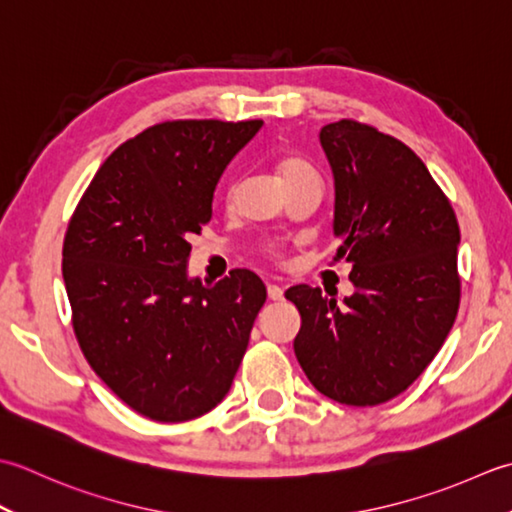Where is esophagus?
Instances as JSON below:
<instances>
[{"mask_svg": "<svg viewBox=\"0 0 512 512\" xmlns=\"http://www.w3.org/2000/svg\"><path fill=\"white\" fill-rule=\"evenodd\" d=\"M267 296H269L271 300H283V298H285V289L278 287V285H269V287H267Z\"/></svg>", "mask_w": 512, "mask_h": 512, "instance_id": "1", "label": "esophagus"}]
</instances>
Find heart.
<instances>
[{
	"label": "heart",
	"mask_w": 512,
	"mask_h": 512,
	"mask_svg": "<svg viewBox=\"0 0 512 512\" xmlns=\"http://www.w3.org/2000/svg\"><path fill=\"white\" fill-rule=\"evenodd\" d=\"M309 172H311L309 165L305 161H300V159H285L283 163H280V168H278L280 179H283L285 185L291 183L294 179H298V176H302V174H309ZM234 196H236V183H232V185L227 187L225 201L232 203ZM267 254L274 256V258H280V247L278 245H267Z\"/></svg>",
	"instance_id": "b5f03b06"
}]
</instances>
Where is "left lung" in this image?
I'll use <instances>...</instances> for the list:
<instances>
[{
    "label": "left lung",
    "instance_id": "8db88e82",
    "mask_svg": "<svg viewBox=\"0 0 512 512\" xmlns=\"http://www.w3.org/2000/svg\"><path fill=\"white\" fill-rule=\"evenodd\" d=\"M320 145L336 185V258L351 263L356 291L338 305L289 287L302 318L294 351L322 395L375 406L420 378L453 327L460 225L409 145L353 119L325 125Z\"/></svg>",
    "mask_w": 512,
    "mask_h": 512
}]
</instances>
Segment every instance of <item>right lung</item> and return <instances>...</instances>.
<instances>
[{
  "label": "right lung",
  "mask_w": 512,
  "mask_h": 512,
  "mask_svg": "<svg viewBox=\"0 0 512 512\" xmlns=\"http://www.w3.org/2000/svg\"><path fill=\"white\" fill-rule=\"evenodd\" d=\"M263 121L185 119L114 150L64 238L72 329L88 364L137 413L185 422L221 402L267 289L234 269L187 276L190 238L212 218L216 183Z\"/></svg>",
  "instance_id": "1"
}]
</instances>
